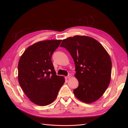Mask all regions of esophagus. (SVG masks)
Returning <instances> with one entry per match:
<instances>
[{"instance_id": "34e87169", "label": "esophagus", "mask_w": 128, "mask_h": 128, "mask_svg": "<svg viewBox=\"0 0 128 128\" xmlns=\"http://www.w3.org/2000/svg\"><path fill=\"white\" fill-rule=\"evenodd\" d=\"M71 77H72V74H69L66 77V78L67 79H69V78H70Z\"/></svg>"}]
</instances>
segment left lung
<instances>
[{
  "mask_svg": "<svg viewBox=\"0 0 128 128\" xmlns=\"http://www.w3.org/2000/svg\"><path fill=\"white\" fill-rule=\"evenodd\" d=\"M60 47L70 53L75 64L78 86L74 94L80 101L90 104L104 94L111 79L112 61L103 46L94 38L74 36L62 40Z\"/></svg>",
  "mask_w": 128,
  "mask_h": 128,
  "instance_id": "left-lung-1",
  "label": "left lung"
}]
</instances>
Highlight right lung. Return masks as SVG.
Wrapping results in <instances>:
<instances>
[{
    "label": "right lung",
    "mask_w": 128,
    "mask_h": 128,
    "mask_svg": "<svg viewBox=\"0 0 128 128\" xmlns=\"http://www.w3.org/2000/svg\"><path fill=\"white\" fill-rule=\"evenodd\" d=\"M61 40L37 42L29 46L19 60V84L30 101L37 105L52 103L65 82L64 77L56 75L51 61L52 54Z\"/></svg>",
    "instance_id": "1"
}]
</instances>
